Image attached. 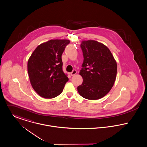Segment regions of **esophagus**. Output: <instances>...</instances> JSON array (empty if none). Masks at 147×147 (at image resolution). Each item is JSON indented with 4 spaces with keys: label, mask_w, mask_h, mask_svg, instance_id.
Here are the masks:
<instances>
[{
    "label": "esophagus",
    "mask_w": 147,
    "mask_h": 147,
    "mask_svg": "<svg viewBox=\"0 0 147 147\" xmlns=\"http://www.w3.org/2000/svg\"><path fill=\"white\" fill-rule=\"evenodd\" d=\"M77 74V71L76 70H73L71 73H70V75L71 76H74L75 75H76Z\"/></svg>",
    "instance_id": "34e87169"
}]
</instances>
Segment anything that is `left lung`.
Masks as SVG:
<instances>
[{
    "mask_svg": "<svg viewBox=\"0 0 147 147\" xmlns=\"http://www.w3.org/2000/svg\"><path fill=\"white\" fill-rule=\"evenodd\" d=\"M80 47L84 61L79 74L83 82L78 91L84 98L96 100L104 97L116 79L117 62L109 48L94 40L83 41Z\"/></svg>",
    "mask_w": 147,
    "mask_h": 147,
    "instance_id": "obj_1",
    "label": "left lung"
}]
</instances>
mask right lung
<instances>
[{"mask_svg":"<svg viewBox=\"0 0 147 147\" xmlns=\"http://www.w3.org/2000/svg\"><path fill=\"white\" fill-rule=\"evenodd\" d=\"M68 40H51L38 45L28 62L30 84L37 93L45 98H53L63 91L68 81L64 73L62 55Z\"/></svg>","mask_w":147,"mask_h":147,"instance_id":"1","label":"right lung"}]
</instances>
